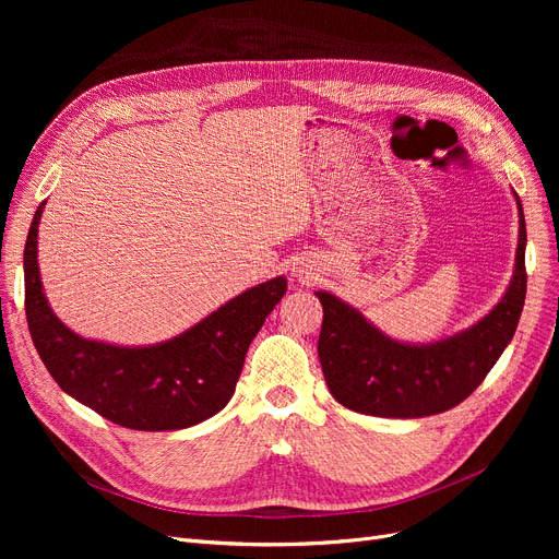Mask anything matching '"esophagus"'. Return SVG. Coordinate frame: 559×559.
<instances>
[{"instance_id": "obj_1", "label": "esophagus", "mask_w": 559, "mask_h": 559, "mask_svg": "<svg viewBox=\"0 0 559 559\" xmlns=\"http://www.w3.org/2000/svg\"><path fill=\"white\" fill-rule=\"evenodd\" d=\"M312 278H314V274H312L310 270H299V272H297V281H299V283H310Z\"/></svg>"}]
</instances>
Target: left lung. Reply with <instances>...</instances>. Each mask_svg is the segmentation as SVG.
Here are the masks:
<instances>
[{"label":"left lung","instance_id":"1","mask_svg":"<svg viewBox=\"0 0 559 559\" xmlns=\"http://www.w3.org/2000/svg\"><path fill=\"white\" fill-rule=\"evenodd\" d=\"M514 199L519 209L514 274L503 299L472 329L432 344H403L331 292H314L324 306L319 362L337 403L371 417L419 419L455 407L483 383L512 342L525 301V219L516 192Z\"/></svg>","mask_w":559,"mask_h":559}]
</instances>
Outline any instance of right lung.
Returning <instances> with one entry per match:
<instances>
[{"label":"right lung","mask_w":559,"mask_h":559,"mask_svg":"<svg viewBox=\"0 0 559 559\" xmlns=\"http://www.w3.org/2000/svg\"><path fill=\"white\" fill-rule=\"evenodd\" d=\"M38 205L24 247V310L40 360L66 394L133 430H181L230 401L251 340L287 292L285 276L245 289L199 324L152 346L85 340L53 314L38 270Z\"/></svg>","instance_id":"right-lung-1"}]
</instances>
